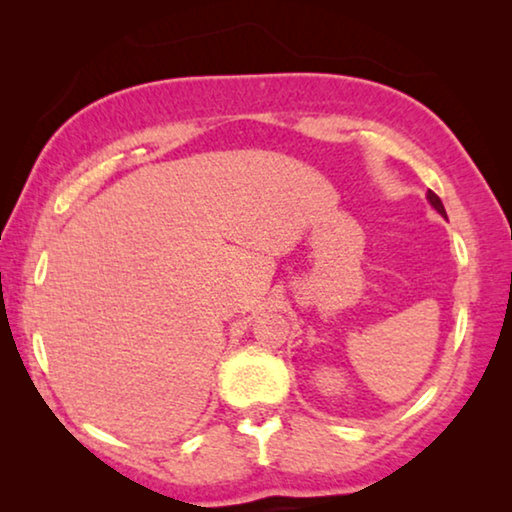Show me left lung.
Instances as JSON below:
<instances>
[{"instance_id": "1", "label": "left lung", "mask_w": 512, "mask_h": 512, "mask_svg": "<svg viewBox=\"0 0 512 512\" xmlns=\"http://www.w3.org/2000/svg\"><path fill=\"white\" fill-rule=\"evenodd\" d=\"M429 202H431V205H433V207H436V209H438V212H440V214H445V207H443V202H440V198H438V195H436V193H433V191H429Z\"/></svg>"}]
</instances>
